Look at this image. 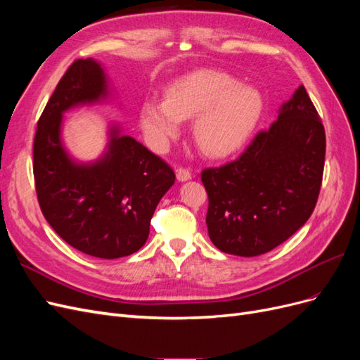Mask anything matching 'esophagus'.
I'll list each match as a JSON object with an SVG mask.
<instances>
[{"label": "esophagus", "instance_id": "esophagus-1", "mask_svg": "<svg viewBox=\"0 0 360 360\" xmlns=\"http://www.w3.org/2000/svg\"><path fill=\"white\" fill-rule=\"evenodd\" d=\"M176 176H177V180H179V181H188V180L192 179L191 171L184 169V168H179V169L176 171Z\"/></svg>", "mask_w": 360, "mask_h": 360}]
</instances>
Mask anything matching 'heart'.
<instances>
[{
	"label": "heart",
	"instance_id": "1",
	"mask_svg": "<svg viewBox=\"0 0 360 360\" xmlns=\"http://www.w3.org/2000/svg\"><path fill=\"white\" fill-rule=\"evenodd\" d=\"M263 108L257 86L237 82L224 72L198 70L174 81L167 99H146L141 105V127L151 146L165 150L180 135L183 120L195 117V143L204 155L222 159L246 144Z\"/></svg>",
	"mask_w": 360,
	"mask_h": 360
}]
</instances>
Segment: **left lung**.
Returning a JSON list of instances; mask_svg holds the SVG:
<instances>
[{"mask_svg":"<svg viewBox=\"0 0 360 360\" xmlns=\"http://www.w3.org/2000/svg\"><path fill=\"white\" fill-rule=\"evenodd\" d=\"M324 155V127L300 85L240 158L202 171L213 245L225 254L257 257L284 243L315 209Z\"/></svg>","mask_w":360,"mask_h":360,"instance_id":"1","label":"left lung"}]
</instances>
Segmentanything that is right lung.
<instances>
[{
	"mask_svg": "<svg viewBox=\"0 0 360 360\" xmlns=\"http://www.w3.org/2000/svg\"><path fill=\"white\" fill-rule=\"evenodd\" d=\"M112 99L99 61L76 60L64 73L37 123L34 180L43 216L81 252L114 259L132 255L150 234L159 201L176 181L160 158L122 126H108V144L96 160L75 159L63 141L64 112Z\"/></svg>",
	"mask_w": 360,
	"mask_h": 360,
	"instance_id": "1",
	"label": "right lung"
}]
</instances>
